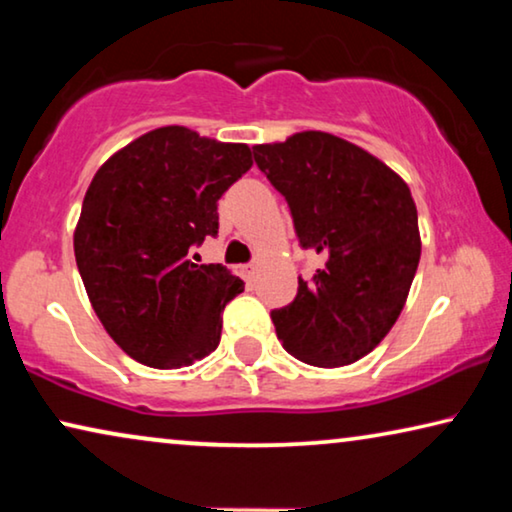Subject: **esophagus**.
I'll use <instances>...</instances> for the list:
<instances>
[{"instance_id": "1", "label": "esophagus", "mask_w": 512, "mask_h": 512, "mask_svg": "<svg viewBox=\"0 0 512 512\" xmlns=\"http://www.w3.org/2000/svg\"><path fill=\"white\" fill-rule=\"evenodd\" d=\"M254 275H256V263L242 265V277H244V279H251Z\"/></svg>"}]
</instances>
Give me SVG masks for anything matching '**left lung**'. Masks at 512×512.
<instances>
[{
    "mask_svg": "<svg viewBox=\"0 0 512 512\" xmlns=\"http://www.w3.org/2000/svg\"><path fill=\"white\" fill-rule=\"evenodd\" d=\"M254 160L289 202L300 247L326 261L312 282L298 277L293 303L272 310L277 338L317 368L363 359L396 324L422 254L408 184L373 153L319 130L258 144Z\"/></svg>",
    "mask_w": 512,
    "mask_h": 512,
    "instance_id": "left-lung-1",
    "label": "left lung"
}]
</instances>
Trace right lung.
I'll list each match as a JSON object with an SVG mask.
<instances>
[{
    "label": "right lung",
    "instance_id": "obj_1",
    "mask_svg": "<svg viewBox=\"0 0 512 512\" xmlns=\"http://www.w3.org/2000/svg\"><path fill=\"white\" fill-rule=\"evenodd\" d=\"M251 165L247 144L167 125L95 172L74 256L104 331L135 361L170 370L219 347L223 307L244 284L221 263L198 265L188 254L219 233L216 202Z\"/></svg>",
    "mask_w": 512,
    "mask_h": 512
}]
</instances>
